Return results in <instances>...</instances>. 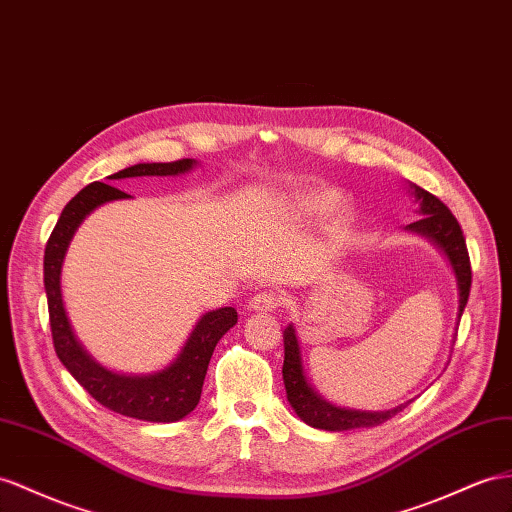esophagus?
Returning <instances> with one entry per match:
<instances>
[{"mask_svg":"<svg viewBox=\"0 0 512 512\" xmlns=\"http://www.w3.org/2000/svg\"><path fill=\"white\" fill-rule=\"evenodd\" d=\"M281 305V296L272 290H264V292H257L251 298V307L253 311H274Z\"/></svg>","mask_w":512,"mask_h":512,"instance_id":"obj_1","label":"esophagus"}]
</instances>
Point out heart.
<instances>
[{"mask_svg":"<svg viewBox=\"0 0 512 512\" xmlns=\"http://www.w3.org/2000/svg\"><path fill=\"white\" fill-rule=\"evenodd\" d=\"M339 203V196L333 192H316V194H309L303 199V209L305 212L311 214H322V212H329L335 205Z\"/></svg>","mask_w":512,"mask_h":512,"instance_id":"1","label":"heart"}]
</instances>
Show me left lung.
Returning <instances> with one entry per match:
<instances>
[{"instance_id":"left-lung-1","label":"left lung","mask_w":512,"mask_h":512,"mask_svg":"<svg viewBox=\"0 0 512 512\" xmlns=\"http://www.w3.org/2000/svg\"><path fill=\"white\" fill-rule=\"evenodd\" d=\"M411 190L415 194V201L419 203V214H422V218L411 222V225H406V231L424 235V238L435 242L443 251V255L448 257L450 266L454 270L456 285H458V320H461L467 298H469V287H471V264H469V253H467V244L463 238L461 225H458V220L454 218L448 205L439 201L435 194H430L419 186H413V183H411ZM283 344H285L283 383L287 391V400H290L292 409L305 424L320 430H333V432L352 430V428H370V426L387 422V419L400 413L406 406V404H400L396 409H389V411H352V409H342V406L326 402L307 381L305 368H303V355H300V342L296 337L294 324H290L283 331Z\"/></svg>"}]
</instances>
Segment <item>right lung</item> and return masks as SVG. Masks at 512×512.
<instances>
[{"instance_id": "obj_1", "label": "right lung", "mask_w": 512, "mask_h": 512, "mask_svg": "<svg viewBox=\"0 0 512 512\" xmlns=\"http://www.w3.org/2000/svg\"><path fill=\"white\" fill-rule=\"evenodd\" d=\"M194 160H177L166 164H136L119 170L108 179L125 177H168L188 173ZM129 199V194L110 186V183L93 181L77 192L62 209V214L51 231L45 246V292L49 307L51 337H54L56 355L64 368L80 383L90 396L106 409L127 417L144 419V422H179L196 409L201 400V389L207 374L209 359L214 348L231 326L238 322V311L233 307H220L207 311L196 322L188 342L183 344L177 359L168 368L147 376L116 374L88 355V350L77 339L69 322L67 309L62 303V264L67 248L82 220L103 203Z\"/></svg>"}]
</instances>
